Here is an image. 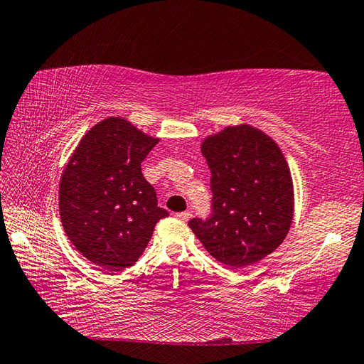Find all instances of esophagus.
Returning <instances> with one entry per match:
<instances>
[{"mask_svg":"<svg viewBox=\"0 0 364 364\" xmlns=\"http://www.w3.org/2000/svg\"><path fill=\"white\" fill-rule=\"evenodd\" d=\"M176 218H178V219H180V220H184V222H186V220H189V219L192 218V213H189V211H183V213H178V214H176Z\"/></svg>","mask_w":364,"mask_h":364,"instance_id":"obj_1","label":"esophagus"}]
</instances>
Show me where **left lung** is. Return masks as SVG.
I'll return each instance as SVG.
<instances>
[{
	"label": "left lung",
	"mask_w": 364,
	"mask_h": 364,
	"mask_svg": "<svg viewBox=\"0 0 364 364\" xmlns=\"http://www.w3.org/2000/svg\"><path fill=\"white\" fill-rule=\"evenodd\" d=\"M211 170V214L189 220L222 264L250 266L283 242L292 222L288 164L272 139L249 125L228 127L202 144Z\"/></svg>",
	"instance_id": "left-lung-1"
}]
</instances>
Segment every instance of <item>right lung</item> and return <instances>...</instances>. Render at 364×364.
<instances>
[{
    "label": "right lung",
    "instance_id": "1",
    "mask_svg": "<svg viewBox=\"0 0 364 364\" xmlns=\"http://www.w3.org/2000/svg\"><path fill=\"white\" fill-rule=\"evenodd\" d=\"M158 139L109 117L81 139L60 178L59 211L65 235L84 258L117 272L144 253L154 225L168 213L141 164Z\"/></svg>",
    "mask_w": 364,
    "mask_h": 364
}]
</instances>
